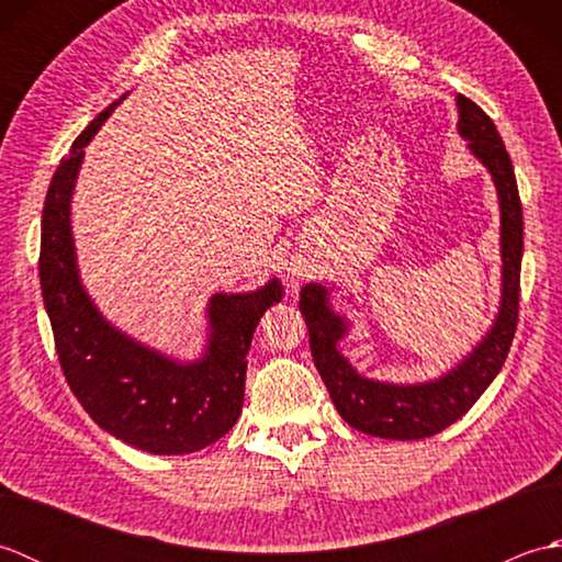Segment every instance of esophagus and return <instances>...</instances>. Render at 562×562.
Segmentation results:
<instances>
[{
  "label": "esophagus",
  "instance_id": "obj_1",
  "mask_svg": "<svg viewBox=\"0 0 562 562\" xmlns=\"http://www.w3.org/2000/svg\"><path fill=\"white\" fill-rule=\"evenodd\" d=\"M284 278H288V284L296 292L302 288V282L306 278V270L300 268V266H292V268H288V274H284Z\"/></svg>",
  "mask_w": 562,
  "mask_h": 562
}]
</instances>
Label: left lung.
<instances>
[{
    "label": "left lung",
    "instance_id": "obj_1",
    "mask_svg": "<svg viewBox=\"0 0 562 562\" xmlns=\"http://www.w3.org/2000/svg\"><path fill=\"white\" fill-rule=\"evenodd\" d=\"M457 109L459 135L491 173L499 202L503 288L495 321L481 342L437 379L417 384L369 379L338 350V342L348 336L350 321L333 308L326 284L308 282L300 294V312L308 328L314 364L340 417L360 432L381 439H425L457 423L499 374L517 330L524 222L515 169L491 117L461 93Z\"/></svg>",
    "mask_w": 562,
    "mask_h": 562
}]
</instances>
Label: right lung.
<instances>
[{
	"instance_id": "add662e5",
	"label": "right lung",
	"mask_w": 562,
	"mask_h": 562,
	"mask_svg": "<svg viewBox=\"0 0 562 562\" xmlns=\"http://www.w3.org/2000/svg\"><path fill=\"white\" fill-rule=\"evenodd\" d=\"M123 99L93 117L47 188L41 290L65 379L91 420L130 447L176 457L210 447L236 425L250 340L260 316L282 300V284L272 278L254 292L212 294L205 350L190 362L135 340L99 312L79 278L71 195L83 147Z\"/></svg>"
}]
</instances>
